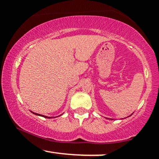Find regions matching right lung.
Returning <instances> with one entry per match:
<instances>
[{
	"label": "right lung",
	"mask_w": 159,
	"mask_h": 159,
	"mask_svg": "<svg viewBox=\"0 0 159 159\" xmlns=\"http://www.w3.org/2000/svg\"><path fill=\"white\" fill-rule=\"evenodd\" d=\"M34 113V112H33ZM34 114H36V115H38V116H43V117H45V118H51V117H49V116H43V115H41V114H36V113H34Z\"/></svg>",
	"instance_id": "right-lung-1"
}]
</instances>
